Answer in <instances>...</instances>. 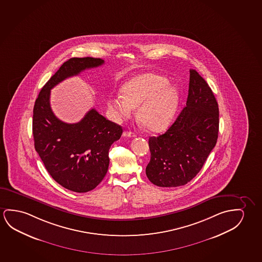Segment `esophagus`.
Returning <instances> with one entry per match:
<instances>
[{
    "label": "esophagus",
    "mask_w": 262,
    "mask_h": 262,
    "mask_svg": "<svg viewBox=\"0 0 262 262\" xmlns=\"http://www.w3.org/2000/svg\"><path fill=\"white\" fill-rule=\"evenodd\" d=\"M123 137H136V135H135L133 132H130V131H125V132L123 133Z\"/></svg>",
    "instance_id": "esophagus-1"
}]
</instances>
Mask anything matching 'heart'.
Listing matches in <instances>:
<instances>
[{"label":"heart","instance_id":"1","mask_svg":"<svg viewBox=\"0 0 262 262\" xmlns=\"http://www.w3.org/2000/svg\"><path fill=\"white\" fill-rule=\"evenodd\" d=\"M122 95L110 96L107 105L117 121L128 118L138 107L137 118L146 128L160 132L172 120L178 102V91L168 85L167 78L146 72L129 79Z\"/></svg>","mask_w":262,"mask_h":262}]
</instances>
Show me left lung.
<instances>
[{"label":"left lung","instance_id":"obj_1","mask_svg":"<svg viewBox=\"0 0 262 262\" xmlns=\"http://www.w3.org/2000/svg\"><path fill=\"white\" fill-rule=\"evenodd\" d=\"M219 132V107L207 82L190 70L186 105L165 133L149 137V181L160 187L187 184L214 148Z\"/></svg>","mask_w":262,"mask_h":262}]
</instances>
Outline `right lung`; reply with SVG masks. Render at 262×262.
<instances>
[{
  "label": "right lung",
  "instance_id": "1",
  "mask_svg": "<svg viewBox=\"0 0 262 262\" xmlns=\"http://www.w3.org/2000/svg\"><path fill=\"white\" fill-rule=\"evenodd\" d=\"M104 64L102 59L71 58L63 63L39 92L33 107L34 146L51 177L76 192L91 191L100 184L110 165L108 151L123 133L95 108L78 123L59 120L51 110V90L64 79Z\"/></svg>",
  "mask_w": 262,
  "mask_h": 262
}]
</instances>
